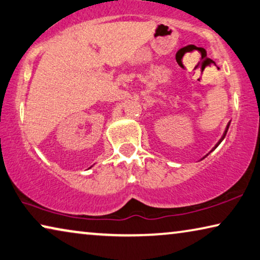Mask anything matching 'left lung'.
<instances>
[{"label": "left lung", "mask_w": 260, "mask_h": 260, "mask_svg": "<svg viewBox=\"0 0 260 260\" xmlns=\"http://www.w3.org/2000/svg\"><path fill=\"white\" fill-rule=\"evenodd\" d=\"M229 125H230V123H228V126H226V128H225V131H224V134H223V137H222V138H221V140H220V141H219V142H217V145L215 146V148H216L217 146H219V145H220V143L222 142V140H223V139H224V137H225V134H226V132H228V128H229Z\"/></svg>", "instance_id": "obj_1"}]
</instances>
